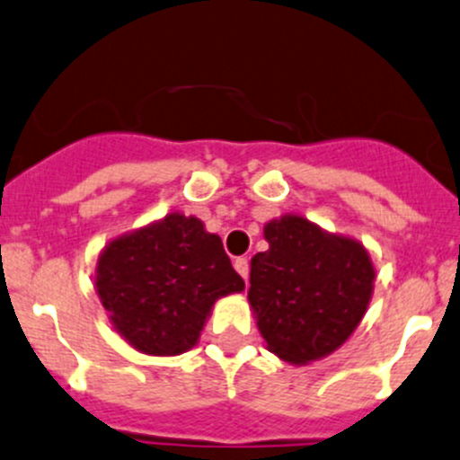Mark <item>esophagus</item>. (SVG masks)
I'll use <instances>...</instances> for the list:
<instances>
[{
	"instance_id": "1",
	"label": "esophagus",
	"mask_w": 460,
	"mask_h": 460,
	"mask_svg": "<svg viewBox=\"0 0 460 460\" xmlns=\"http://www.w3.org/2000/svg\"><path fill=\"white\" fill-rule=\"evenodd\" d=\"M234 270L241 274V279H243V281H248V274H250L248 259H236V261H234Z\"/></svg>"
}]
</instances>
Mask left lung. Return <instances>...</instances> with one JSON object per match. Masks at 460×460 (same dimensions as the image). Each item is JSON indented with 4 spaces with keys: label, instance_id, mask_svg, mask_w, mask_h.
Here are the masks:
<instances>
[{
    "label": "left lung",
    "instance_id": "left-lung-1",
    "mask_svg": "<svg viewBox=\"0 0 460 460\" xmlns=\"http://www.w3.org/2000/svg\"><path fill=\"white\" fill-rule=\"evenodd\" d=\"M268 250L250 261L248 303L265 345L290 366L330 357L366 316L374 268L358 239L301 215L263 226Z\"/></svg>",
    "mask_w": 460,
    "mask_h": 460
}]
</instances>
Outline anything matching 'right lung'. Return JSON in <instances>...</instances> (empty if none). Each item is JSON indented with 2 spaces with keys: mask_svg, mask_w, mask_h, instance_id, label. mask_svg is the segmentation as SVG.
<instances>
[{
  "mask_svg": "<svg viewBox=\"0 0 460 460\" xmlns=\"http://www.w3.org/2000/svg\"><path fill=\"white\" fill-rule=\"evenodd\" d=\"M243 288L219 234L181 212L111 239L94 268L112 328L148 357L195 348L215 303Z\"/></svg>",
  "mask_w": 460,
  "mask_h": 460,
  "instance_id": "add662e5",
  "label": "right lung"
}]
</instances>
